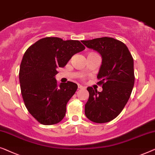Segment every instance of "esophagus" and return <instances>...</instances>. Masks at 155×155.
Returning <instances> with one entry per match:
<instances>
[{
	"instance_id": "1",
	"label": "esophagus",
	"mask_w": 155,
	"mask_h": 155,
	"mask_svg": "<svg viewBox=\"0 0 155 155\" xmlns=\"http://www.w3.org/2000/svg\"><path fill=\"white\" fill-rule=\"evenodd\" d=\"M78 88H79V89H85L86 88H85V87H84V86H82L81 85H78Z\"/></svg>"
}]
</instances>
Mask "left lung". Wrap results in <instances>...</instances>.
I'll list each match as a JSON object with an SVG mask.
<instances>
[{
    "label": "left lung",
    "instance_id": "1",
    "mask_svg": "<svg viewBox=\"0 0 155 155\" xmlns=\"http://www.w3.org/2000/svg\"><path fill=\"white\" fill-rule=\"evenodd\" d=\"M82 43L102 56L97 78L102 91L87 88L89 97L85 104V114L95 123H106L120 114L130 96L135 81L134 59L123 42L110 37Z\"/></svg>",
    "mask_w": 155,
    "mask_h": 155
}]
</instances>
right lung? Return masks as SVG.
I'll return each mask as SVG.
<instances>
[{
	"instance_id": "obj_1",
	"label": "right lung",
	"mask_w": 155,
	"mask_h": 155,
	"mask_svg": "<svg viewBox=\"0 0 155 155\" xmlns=\"http://www.w3.org/2000/svg\"><path fill=\"white\" fill-rule=\"evenodd\" d=\"M85 46L77 40L46 37L31 45L23 56L19 83L25 104L39 123L53 125L62 120L67 102L77 90L75 83L58 85L55 75Z\"/></svg>"
}]
</instances>
